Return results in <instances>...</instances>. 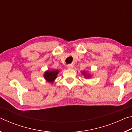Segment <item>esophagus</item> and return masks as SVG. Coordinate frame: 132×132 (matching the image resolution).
Wrapping results in <instances>:
<instances>
[{"label":"esophagus","mask_w":132,"mask_h":132,"mask_svg":"<svg viewBox=\"0 0 132 132\" xmlns=\"http://www.w3.org/2000/svg\"><path fill=\"white\" fill-rule=\"evenodd\" d=\"M68 66V69H72L73 68V65L72 64H69V65L67 66Z\"/></svg>","instance_id":"1"}]
</instances>
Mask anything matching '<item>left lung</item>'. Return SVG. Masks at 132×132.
Returning <instances> with one entry per match:
<instances>
[{
    "label": "left lung",
    "mask_w": 132,
    "mask_h": 132,
    "mask_svg": "<svg viewBox=\"0 0 132 132\" xmlns=\"http://www.w3.org/2000/svg\"><path fill=\"white\" fill-rule=\"evenodd\" d=\"M82 74L84 75V76L86 78H87V79H88V78H90L91 76L90 75L88 74H87V73L86 72V71H82Z\"/></svg>",
    "instance_id": "left-lung-1"
}]
</instances>
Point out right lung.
<instances>
[{"label": "right lung", "mask_w": 132, "mask_h": 132, "mask_svg": "<svg viewBox=\"0 0 132 132\" xmlns=\"http://www.w3.org/2000/svg\"><path fill=\"white\" fill-rule=\"evenodd\" d=\"M59 71L57 70H47L45 72L44 76L45 79L46 80V81L49 82H53L55 81V80L56 79L57 75L59 73Z\"/></svg>", "instance_id": "add662e5"}]
</instances>
